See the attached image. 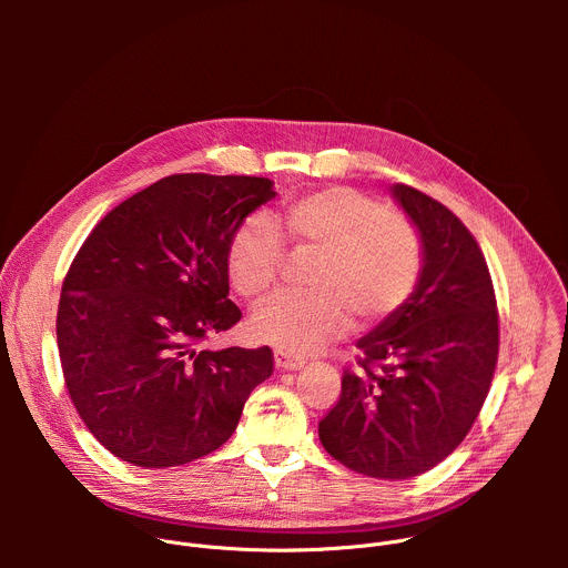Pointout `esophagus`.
Masks as SVG:
<instances>
[{"label":"esophagus","mask_w":568,"mask_h":568,"mask_svg":"<svg viewBox=\"0 0 568 568\" xmlns=\"http://www.w3.org/2000/svg\"><path fill=\"white\" fill-rule=\"evenodd\" d=\"M274 364H276V368H283V371H296L305 362H303V357H296V355L283 351V348H276L274 351Z\"/></svg>","instance_id":"1"}]
</instances>
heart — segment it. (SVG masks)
Segmentation results:
<instances>
[{"instance_id":"obj_1","label":"heart","mask_w":568,"mask_h":568,"mask_svg":"<svg viewBox=\"0 0 568 568\" xmlns=\"http://www.w3.org/2000/svg\"><path fill=\"white\" fill-rule=\"evenodd\" d=\"M278 222L296 252H316L310 292L278 294L252 316V331L287 353L339 339L348 323L371 328L395 314L418 287L425 250L412 220L348 186L321 189L283 204ZM285 263L281 231L265 217L242 220L231 235L226 270L245 298L272 292Z\"/></svg>"}]
</instances>
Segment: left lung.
Instances as JSON below:
<instances>
[{
  "label": "left lung",
  "instance_id": "left-lung-1",
  "mask_svg": "<svg viewBox=\"0 0 568 568\" xmlns=\"http://www.w3.org/2000/svg\"><path fill=\"white\" fill-rule=\"evenodd\" d=\"M390 193L423 237V274L409 301L357 342V368L344 371L318 440L348 469L397 480L436 467L471 429L497 366L499 312L467 226L407 184Z\"/></svg>",
  "mask_w": 568,
  "mask_h": 568
}]
</instances>
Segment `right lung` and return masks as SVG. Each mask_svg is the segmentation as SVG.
<instances>
[{"label": "right lung", "instance_id": "obj_1", "mask_svg": "<svg viewBox=\"0 0 568 568\" xmlns=\"http://www.w3.org/2000/svg\"><path fill=\"white\" fill-rule=\"evenodd\" d=\"M272 186L164 178L112 209L75 254L55 318L62 375L78 416L121 460L150 469L215 452L272 375L267 346L197 351L242 316L229 301V242Z\"/></svg>", "mask_w": 568, "mask_h": 568}]
</instances>
